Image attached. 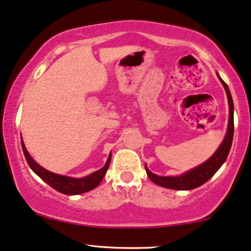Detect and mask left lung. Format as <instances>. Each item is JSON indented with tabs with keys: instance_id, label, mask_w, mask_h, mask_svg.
Here are the masks:
<instances>
[{
	"instance_id": "obj_1",
	"label": "left lung",
	"mask_w": 251,
	"mask_h": 251,
	"mask_svg": "<svg viewBox=\"0 0 251 251\" xmlns=\"http://www.w3.org/2000/svg\"><path fill=\"white\" fill-rule=\"evenodd\" d=\"M219 76V74H218ZM220 81L226 89L228 98V104H229V122H228V129L227 134L224 142H222L219 149L215 151V153L213 154L209 159H207L205 163H202L201 165L197 166L196 169H192L191 171H188L184 175L178 176V177H162V176L154 175L148 169V166L145 165V171H147L148 177L150 178L151 181H153L154 184L159 185V186L165 187V188H171V190H193L201 186L202 184H205L207 180H209L213 176L215 175V172L221 168V165L226 162L227 159L228 153H229L231 143H233V136H234V103L233 99H231V94L228 88L227 83L219 76Z\"/></svg>"
}]
</instances>
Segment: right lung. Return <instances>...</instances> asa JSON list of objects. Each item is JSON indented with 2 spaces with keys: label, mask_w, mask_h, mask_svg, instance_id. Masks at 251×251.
<instances>
[{
  "label": "right lung",
  "mask_w": 251,
  "mask_h": 251,
  "mask_svg": "<svg viewBox=\"0 0 251 251\" xmlns=\"http://www.w3.org/2000/svg\"><path fill=\"white\" fill-rule=\"evenodd\" d=\"M22 143V149H23L24 156L29 166L33 172L36 173L38 177H40L44 180L46 184H49L52 188H54L55 191L60 192L63 194H67V196H75V194H81L85 192L94 190L99 184L102 181L104 175H106L108 168H109L111 154L108 157L107 163L104 164V166L98 171L93 172L92 175L87 176V177L83 178H72V177H66V176H60L55 175L53 172L48 171L44 168L37 164L33 160L32 157L30 156V153L27 152L25 149V145H24L23 141H21Z\"/></svg>",
  "instance_id": "obj_1"
}]
</instances>
